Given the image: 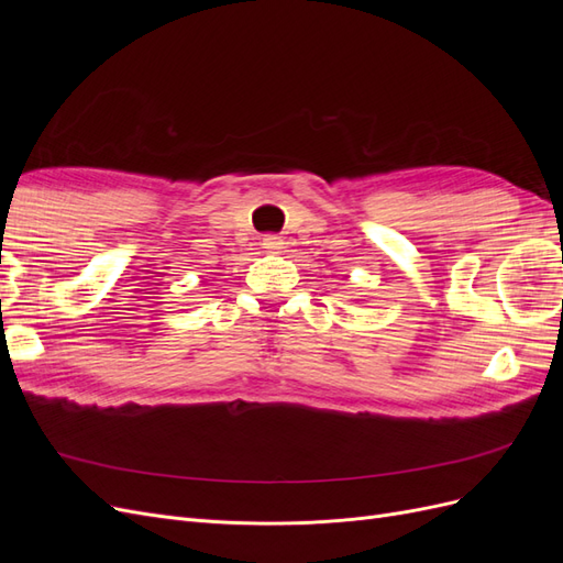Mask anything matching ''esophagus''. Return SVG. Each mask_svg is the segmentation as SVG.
Returning a JSON list of instances; mask_svg holds the SVG:
<instances>
[{
  "instance_id": "1",
  "label": "esophagus",
  "mask_w": 563,
  "mask_h": 563,
  "mask_svg": "<svg viewBox=\"0 0 563 563\" xmlns=\"http://www.w3.org/2000/svg\"><path fill=\"white\" fill-rule=\"evenodd\" d=\"M263 249H265L267 253H279V251L284 249L282 236H277V234H265V236H263Z\"/></svg>"
}]
</instances>
